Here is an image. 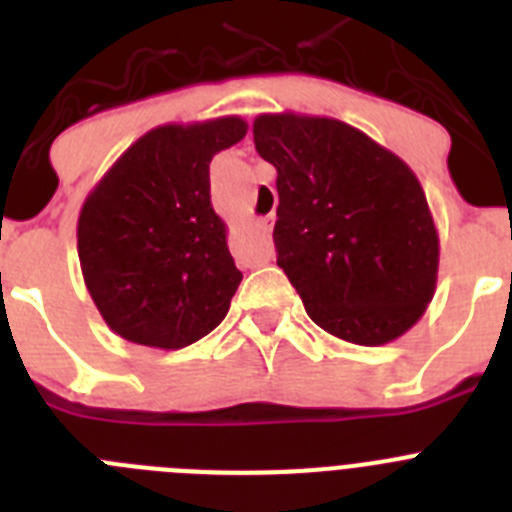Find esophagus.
<instances>
[{
	"mask_svg": "<svg viewBox=\"0 0 512 512\" xmlns=\"http://www.w3.org/2000/svg\"><path fill=\"white\" fill-rule=\"evenodd\" d=\"M261 228H264V233H269V230H271V217H266L264 223H261Z\"/></svg>",
	"mask_w": 512,
	"mask_h": 512,
	"instance_id": "obj_1",
	"label": "esophagus"
}]
</instances>
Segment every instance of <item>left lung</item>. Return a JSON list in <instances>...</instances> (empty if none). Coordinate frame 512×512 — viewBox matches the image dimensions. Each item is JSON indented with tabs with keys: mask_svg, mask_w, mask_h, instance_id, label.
Here are the masks:
<instances>
[{
	"mask_svg": "<svg viewBox=\"0 0 512 512\" xmlns=\"http://www.w3.org/2000/svg\"><path fill=\"white\" fill-rule=\"evenodd\" d=\"M253 143L277 169V264L312 323L359 346L408 333L438 277V230L413 169L333 117L259 115Z\"/></svg>",
	"mask_w": 512,
	"mask_h": 512,
	"instance_id": "obj_1",
	"label": "left lung"
}]
</instances>
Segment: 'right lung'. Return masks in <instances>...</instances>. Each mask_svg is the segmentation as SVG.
I'll return each mask as SVG.
<instances>
[{"label": "right lung", "instance_id": "add662e5", "mask_svg": "<svg viewBox=\"0 0 512 512\" xmlns=\"http://www.w3.org/2000/svg\"><path fill=\"white\" fill-rule=\"evenodd\" d=\"M228 115L140 135L81 205L84 284L125 341L176 351L223 323L243 274L210 202V161L243 140Z\"/></svg>", "mask_w": 512, "mask_h": 512}]
</instances>
